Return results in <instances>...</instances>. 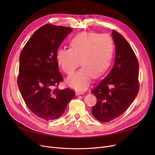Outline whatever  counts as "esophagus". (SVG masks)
<instances>
[{
    "label": "esophagus",
    "mask_w": 155,
    "mask_h": 155,
    "mask_svg": "<svg viewBox=\"0 0 155 155\" xmlns=\"http://www.w3.org/2000/svg\"><path fill=\"white\" fill-rule=\"evenodd\" d=\"M84 94V92L82 91H78L76 92V95H82Z\"/></svg>",
    "instance_id": "1"
}]
</instances>
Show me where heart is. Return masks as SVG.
<instances>
[{
	"instance_id": "b5f03b06",
	"label": "heart",
	"mask_w": 155,
	"mask_h": 155,
	"mask_svg": "<svg viewBox=\"0 0 155 155\" xmlns=\"http://www.w3.org/2000/svg\"><path fill=\"white\" fill-rule=\"evenodd\" d=\"M70 48H59L56 53L57 64L67 74L71 73L78 65L81 67L70 75L67 83L78 90L88 87L92 77L98 78L108 70L112 58L114 43L107 35L82 32L73 37Z\"/></svg>"
}]
</instances>
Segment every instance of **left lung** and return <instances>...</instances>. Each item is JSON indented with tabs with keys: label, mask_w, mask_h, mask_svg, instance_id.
<instances>
[{
	"label": "left lung",
	"mask_w": 155,
	"mask_h": 155,
	"mask_svg": "<svg viewBox=\"0 0 155 155\" xmlns=\"http://www.w3.org/2000/svg\"><path fill=\"white\" fill-rule=\"evenodd\" d=\"M112 36L116 46L114 66L92 92L97 99L92 109L94 117L107 123L123 114L139 92V63L125 38L116 31Z\"/></svg>",
	"instance_id": "1"
}]
</instances>
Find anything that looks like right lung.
Wrapping results in <instances>:
<instances>
[{
  "instance_id": "1",
  "label": "right lung",
  "mask_w": 155,
  "mask_h": 155,
  "mask_svg": "<svg viewBox=\"0 0 155 155\" xmlns=\"http://www.w3.org/2000/svg\"><path fill=\"white\" fill-rule=\"evenodd\" d=\"M71 31L70 28L45 24L32 35L20 54V92L31 112L46 120L61 117L75 95L70 88H54L63 81L56 53Z\"/></svg>"
}]
</instances>
